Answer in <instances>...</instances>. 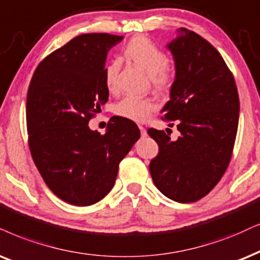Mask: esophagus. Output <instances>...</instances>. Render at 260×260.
I'll return each mask as SVG.
<instances>
[{
	"instance_id": "esophagus-1",
	"label": "esophagus",
	"mask_w": 260,
	"mask_h": 260,
	"mask_svg": "<svg viewBox=\"0 0 260 260\" xmlns=\"http://www.w3.org/2000/svg\"><path fill=\"white\" fill-rule=\"evenodd\" d=\"M139 129H140V134H141V137L145 138V137L147 136L146 128H145V127H143V126H139Z\"/></svg>"
}]
</instances>
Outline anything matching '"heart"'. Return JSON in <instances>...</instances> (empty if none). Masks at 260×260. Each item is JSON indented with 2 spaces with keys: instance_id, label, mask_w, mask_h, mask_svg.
Wrapping results in <instances>:
<instances>
[{
  "instance_id": "b5f03b06",
  "label": "heart",
  "mask_w": 260,
  "mask_h": 260,
  "mask_svg": "<svg viewBox=\"0 0 260 260\" xmlns=\"http://www.w3.org/2000/svg\"><path fill=\"white\" fill-rule=\"evenodd\" d=\"M124 56L137 64L150 77L153 87L158 91H167L173 81V75L166 67V54L151 43L146 37H134L124 47ZM119 63L111 62L104 70V81L110 92L116 90V77ZM156 109V104L150 100L126 97L115 107V114L134 122H143Z\"/></svg>"
}]
</instances>
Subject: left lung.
<instances>
[{"label": "left lung", "instance_id": "1", "mask_svg": "<svg viewBox=\"0 0 260 260\" xmlns=\"http://www.w3.org/2000/svg\"><path fill=\"white\" fill-rule=\"evenodd\" d=\"M166 48L173 55L175 78L160 113L175 121L180 137L150 128L159 146L150 162L154 186L177 203L202 199L228 168L236 132L240 102L233 74L221 54L196 32L177 29Z\"/></svg>", "mask_w": 260, "mask_h": 260}]
</instances>
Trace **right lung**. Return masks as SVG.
<instances>
[{"label":"right lung","mask_w":260,"mask_h":260,"mask_svg":"<svg viewBox=\"0 0 260 260\" xmlns=\"http://www.w3.org/2000/svg\"><path fill=\"white\" fill-rule=\"evenodd\" d=\"M122 36L85 34L45 57L26 100L32 158L54 194L77 206L100 202L115 185L119 164L140 138L133 121L111 117L102 134L88 121L109 90L104 81L108 52Z\"/></svg>","instance_id":"obj_1"}]
</instances>
